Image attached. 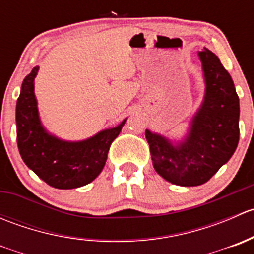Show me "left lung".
<instances>
[{"label":"left lung","mask_w":254,"mask_h":254,"mask_svg":"<svg viewBox=\"0 0 254 254\" xmlns=\"http://www.w3.org/2000/svg\"><path fill=\"white\" fill-rule=\"evenodd\" d=\"M206 82L204 103L184 142L173 146L146 130L156 172L177 186L206 183L234 155L240 139V102L234 81L214 53H199Z\"/></svg>","instance_id":"obj_1"}]
</instances>
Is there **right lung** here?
Segmentation results:
<instances>
[{"label":"right lung","mask_w":254,"mask_h":254,"mask_svg":"<svg viewBox=\"0 0 254 254\" xmlns=\"http://www.w3.org/2000/svg\"><path fill=\"white\" fill-rule=\"evenodd\" d=\"M38 67L24 78L17 99V143L25 165L49 186L72 189L91 183L103 170L112 142L124 125L104 130L81 142H65L44 131L38 117L34 78Z\"/></svg>","instance_id":"1"}]
</instances>
